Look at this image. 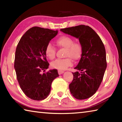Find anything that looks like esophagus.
Returning <instances> with one entry per match:
<instances>
[{"label": "esophagus", "instance_id": "esophagus-1", "mask_svg": "<svg viewBox=\"0 0 122 122\" xmlns=\"http://www.w3.org/2000/svg\"><path fill=\"white\" fill-rule=\"evenodd\" d=\"M63 73H64V71H61V70H59V71H58V73H59V75H61V74H62Z\"/></svg>", "mask_w": 122, "mask_h": 122}]
</instances>
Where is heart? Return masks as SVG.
Returning <instances> with one entry per match:
<instances>
[{
  "label": "heart",
  "instance_id": "1",
  "mask_svg": "<svg viewBox=\"0 0 122 122\" xmlns=\"http://www.w3.org/2000/svg\"><path fill=\"white\" fill-rule=\"evenodd\" d=\"M59 47L66 49L65 57L67 58L57 59L51 63V67L59 70H65L72 65V59L77 60L81 56L82 46L80 42H74V39L68 36H62L56 40ZM46 56L49 59L53 60L56 55V49L52 45L48 44L45 51Z\"/></svg>",
  "mask_w": 122,
  "mask_h": 122
}]
</instances>
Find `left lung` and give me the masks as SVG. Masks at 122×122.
Returning a JSON list of instances; mask_svg holds the SVG:
<instances>
[{
	"instance_id": "1",
	"label": "left lung",
	"mask_w": 122,
	"mask_h": 122,
	"mask_svg": "<svg viewBox=\"0 0 122 122\" xmlns=\"http://www.w3.org/2000/svg\"><path fill=\"white\" fill-rule=\"evenodd\" d=\"M60 30L78 38L82 46L81 58L74 68L80 72L72 73L74 77L69 86L70 92L77 100L89 98L98 90L107 66L104 45L88 26L81 25Z\"/></svg>"
}]
</instances>
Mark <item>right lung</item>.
I'll use <instances>...</instances> for the list:
<instances>
[{
    "label": "right lung",
    "mask_w": 122,
    "mask_h": 122,
    "mask_svg": "<svg viewBox=\"0 0 122 122\" xmlns=\"http://www.w3.org/2000/svg\"><path fill=\"white\" fill-rule=\"evenodd\" d=\"M57 30L33 27L26 31L16 46L14 68L16 78L24 93L30 99L41 101L47 97L51 84L59 76L56 69H48L45 51Z\"/></svg>",
    "instance_id": "right-lung-1"
}]
</instances>
